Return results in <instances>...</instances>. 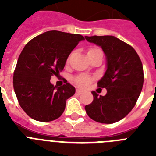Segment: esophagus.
Returning a JSON list of instances; mask_svg holds the SVG:
<instances>
[{
  "label": "esophagus",
  "mask_w": 156,
  "mask_h": 156,
  "mask_svg": "<svg viewBox=\"0 0 156 156\" xmlns=\"http://www.w3.org/2000/svg\"><path fill=\"white\" fill-rule=\"evenodd\" d=\"M83 93V91L81 90H79V89H77L76 90V94H78V95H80V94H82Z\"/></svg>",
  "instance_id": "34e87169"
}]
</instances>
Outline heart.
Returning a JSON list of instances; mask_svg holds the SVG:
<instances>
[{"mask_svg":"<svg viewBox=\"0 0 156 156\" xmlns=\"http://www.w3.org/2000/svg\"><path fill=\"white\" fill-rule=\"evenodd\" d=\"M95 50H100L99 48H92L90 51H95ZM76 83L81 87H87L90 83V78L87 76H79L76 78Z\"/></svg>","mask_w":156,"mask_h":156,"instance_id":"1","label":"heart"}]
</instances>
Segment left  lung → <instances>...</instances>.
<instances>
[{"mask_svg":"<svg viewBox=\"0 0 156 156\" xmlns=\"http://www.w3.org/2000/svg\"><path fill=\"white\" fill-rule=\"evenodd\" d=\"M88 42L102 48L106 56V71L98 82L107 94L91 91L94 100L85 110L94 121L104 124L117 122L128 115L138 100L143 86V68L138 53L112 35L85 36Z\"/></svg>","mask_w":156,"mask_h":156,"instance_id":"8db88e82","label":"left lung"}]
</instances>
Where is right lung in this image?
Masks as SVG:
<instances>
[{"label":"right lung","mask_w":156,"mask_h":156,"mask_svg":"<svg viewBox=\"0 0 156 156\" xmlns=\"http://www.w3.org/2000/svg\"><path fill=\"white\" fill-rule=\"evenodd\" d=\"M84 37L49 30L26 44L13 73V89L21 108L35 121H52L61 116L66 100L75 88L66 83L52 85L50 79L63 70L68 56Z\"/></svg>","instance_id":"add662e5"}]
</instances>
